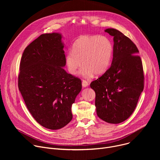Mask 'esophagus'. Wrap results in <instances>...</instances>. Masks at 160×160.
<instances>
[{"mask_svg": "<svg viewBox=\"0 0 160 160\" xmlns=\"http://www.w3.org/2000/svg\"><path fill=\"white\" fill-rule=\"evenodd\" d=\"M88 85V83L86 81V80H83L82 81V86L83 87H87Z\"/></svg>", "mask_w": 160, "mask_h": 160, "instance_id": "34e87169", "label": "esophagus"}]
</instances>
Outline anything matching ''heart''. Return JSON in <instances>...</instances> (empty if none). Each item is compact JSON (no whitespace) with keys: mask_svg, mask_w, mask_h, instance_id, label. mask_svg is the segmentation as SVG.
Segmentation results:
<instances>
[{"mask_svg":"<svg viewBox=\"0 0 160 160\" xmlns=\"http://www.w3.org/2000/svg\"><path fill=\"white\" fill-rule=\"evenodd\" d=\"M113 46L110 40L104 36L83 35L73 43L72 51L65 57L68 72L75 75L83 66L80 74L85 77H92L94 73L100 75L108 68L112 58Z\"/></svg>","mask_w":160,"mask_h":160,"instance_id":"obj_1","label":"heart"}]
</instances>
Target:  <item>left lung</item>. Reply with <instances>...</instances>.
<instances>
[{
	"label": "left lung",
	"mask_w": 160,
	"mask_h": 160,
	"mask_svg": "<svg viewBox=\"0 0 160 160\" xmlns=\"http://www.w3.org/2000/svg\"><path fill=\"white\" fill-rule=\"evenodd\" d=\"M113 37V58L109 69L90 83L96 92L98 116L109 123H120L130 117L144 89V71L139 50L120 31L108 28Z\"/></svg>",
	"instance_id": "8db88e82"
}]
</instances>
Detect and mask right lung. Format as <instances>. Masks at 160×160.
<instances>
[{"mask_svg":"<svg viewBox=\"0 0 160 160\" xmlns=\"http://www.w3.org/2000/svg\"><path fill=\"white\" fill-rule=\"evenodd\" d=\"M58 33L42 34L22 53L18 88L34 119L60 129L72 120V106L82 90L80 78L68 73L64 45Z\"/></svg>","mask_w":160,"mask_h":160,"instance_id":"1","label":"right lung"}]
</instances>
